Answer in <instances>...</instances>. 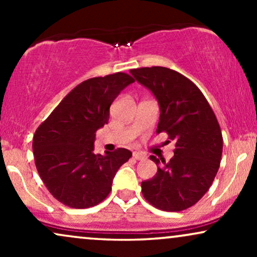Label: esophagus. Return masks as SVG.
<instances>
[{
    "instance_id": "34e87169",
    "label": "esophagus",
    "mask_w": 257,
    "mask_h": 257,
    "mask_svg": "<svg viewBox=\"0 0 257 257\" xmlns=\"http://www.w3.org/2000/svg\"><path fill=\"white\" fill-rule=\"evenodd\" d=\"M133 157H134L135 159H138V161H143V159L146 158V155L143 152L135 151V152H133Z\"/></svg>"
}]
</instances>
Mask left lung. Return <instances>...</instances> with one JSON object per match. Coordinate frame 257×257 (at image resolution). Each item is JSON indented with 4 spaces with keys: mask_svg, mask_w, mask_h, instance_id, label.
Wrapping results in <instances>:
<instances>
[{
    "mask_svg": "<svg viewBox=\"0 0 257 257\" xmlns=\"http://www.w3.org/2000/svg\"><path fill=\"white\" fill-rule=\"evenodd\" d=\"M131 73L158 100L157 134L175 141L169 162L151 158L158 170L141 182L150 204L181 211L196 204L213 184L222 156V134L213 108L199 88L178 71L162 66L133 69Z\"/></svg>",
    "mask_w": 257,
    "mask_h": 257,
    "instance_id": "8db88e82",
    "label": "left lung"
}]
</instances>
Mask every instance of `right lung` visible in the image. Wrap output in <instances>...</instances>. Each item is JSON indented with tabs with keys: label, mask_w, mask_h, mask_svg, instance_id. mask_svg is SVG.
Returning a JSON list of instances; mask_svg holds the SVG:
<instances>
[{
	"label": "right lung",
	"mask_w": 257,
	"mask_h": 257,
	"mask_svg": "<svg viewBox=\"0 0 257 257\" xmlns=\"http://www.w3.org/2000/svg\"><path fill=\"white\" fill-rule=\"evenodd\" d=\"M131 75L116 72L79 83L36 129L35 164L55 199L75 209L98 205L111 192L117 170L132 157L126 149L93 153L95 133L107 124L110 106Z\"/></svg>",
	"instance_id": "add662e5"
}]
</instances>
